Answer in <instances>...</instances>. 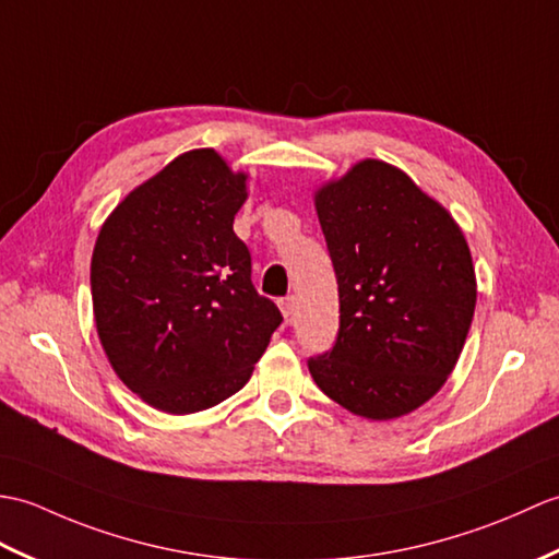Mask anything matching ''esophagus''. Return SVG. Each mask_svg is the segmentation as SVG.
Returning a JSON list of instances; mask_svg holds the SVG:
<instances>
[{"instance_id": "1", "label": "esophagus", "mask_w": 559, "mask_h": 559, "mask_svg": "<svg viewBox=\"0 0 559 559\" xmlns=\"http://www.w3.org/2000/svg\"><path fill=\"white\" fill-rule=\"evenodd\" d=\"M277 304H280V311H282L284 320L289 322L294 318V311H296V299H294V296H284V299H280Z\"/></svg>"}]
</instances>
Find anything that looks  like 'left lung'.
<instances>
[{"mask_svg":"<svg viewBox=\"0 0 559 559\" xmlns=\"http://www.w3.org/2000/svg\"><path fill=\"white\" fill-rule=\"evenodd\" d=\"M340 332L308 370L330 400L388 420L426 404L464 349L476 272L452 215L402 169L364 159L316 193Z\"/></svg>","mask_w":559,"mask_h":559,"instance_id":"1","label":"left lung"}]
</instances>
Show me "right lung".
<instances>
[{"mask_svg": "<svg viewBox=\"0 0 559 559\" xmlns=\"http://www.w3.org/2000/svg\"><path fill=\"white\" fill-rule=\"evenodd\" d=\"M246 179L210 147L183 153L97 234V334L119 380L159 412L195 414L239 392L282 322L234 234Z\"/></svg>", "mask_w": 559, "mask_h": 559, "instance_id": "add662e5", "label": "right lung"}]
</instances>
